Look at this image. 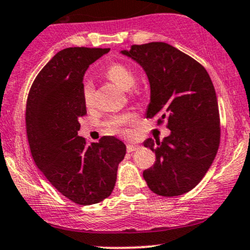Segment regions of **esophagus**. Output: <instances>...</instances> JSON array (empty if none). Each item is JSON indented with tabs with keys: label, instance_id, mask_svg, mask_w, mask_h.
Wrapping results in <instances>:
<instances>
[{
	"label": "esophagus",
	"instance_id": "34e87169",
	"mask_svg": "<svg viewBox=\"0 0 250 250\" xmlns=\"http://www.w3.org/2000/svg\"><path fill=\"white\" fill-rule=\"evenodd\" d=\"M139 148H140L139 145L128 144V145H127V152H128V153H131V152H134V150H138Z\"/></svg>",
	"mask_w": 250,
	"mask_h": 250
}]
</instances>
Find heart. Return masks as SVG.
Segmentation results:
<instances>
[{
  "label": "heart",
  "mask_w": 250,
  "mask_h": 250,
  "mask_svg": "<svg viewBox=\"0 0 250 250\" xmlns=\"http://www.w3.org/2000/svg\"><path fill=\"white\" fill-rule=\"evenodd\" d=\"M105 77L109 81L116 84L121 89L128 90L130 95L138 94L136 90H134V84H135L136 77L134 71L131 70L129 66L121 62H115L111 64L110 66L106 68ZM94 85L90 82H86L83 85L82 89V97H83V102L85 106L90 108L94 104ZM138 122V115L133 111H125L121 112V114L112 115L105 121L104 125H105L108 133L114 134V135H121L125 136L129 135L130 125H136Z\"/></svg>",
  "instance_id": "b5f03b06"
}]
</instances>
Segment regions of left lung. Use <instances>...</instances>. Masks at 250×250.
<instances>
[{
	"mask_svg": "<svg viewBox=\"0 0 250 250\" xmlns=\"http://www.w3.org/2000/svg\"><path fill=\"white\" fill-rule=\"evenodd\" d=\"M146 71L150 83L147 119L166 122L171 135L148 139L155 152L153 167L144 171L148 188L164 197L186 193L210 168L221 140L215 87L204 66L166 42L133 45L123 51Z\"/></svg>",
	"mask_w": 250,
	"mask_h": 250,
	"instance_id": "1",
	"label": "left lung"
}]
</instances>
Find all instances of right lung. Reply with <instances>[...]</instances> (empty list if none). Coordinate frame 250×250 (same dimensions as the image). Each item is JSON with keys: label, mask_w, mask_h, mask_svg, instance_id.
Returning a JSON list of instances; mask_svg holds the SVG:
<instances>
[{"label": "right lung", "mask_w": 250, "mask_h": 250, "mask_svg": "<svg viewBox=\"0 0 250 250\" xmlns=\"http://www.w3.org/2000/svg\"><path fill=\"white\" fill-rule=\"evenodd\" d=\"M109 48L68 47L38 73L26 103V131L35 165L62 196L79 205L108 198L116 183L125 146L114 136L87 145L78 136L86 115L82 97L90 64Z\"/></svg>", "instance_id": "right-lung-1"}]
</instances>
